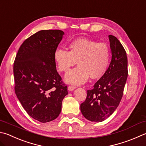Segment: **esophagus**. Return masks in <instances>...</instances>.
<instances>
[{
    "label": "esophagus",
    "instance_id": "obj_1",
    "mask_svg": "<svg viewBox=\"0 0 146 146\" xmlns=\"http://www.w3.org/2000/svg\"><path fill=\"white\" fill-rule=\"evenodd\" d=\"M76 88L75 86H68V90L69 91H73L74 89Z\"/></svg>",
    "mask_w": 146,
    "mask_h": 146
}]
</instances>
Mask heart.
<instances>
[{"label": "heart", "mask_w": 146, "mask_h": 146, "mask_svg": "<svg viewBox=\"0 0 146 146\" xmlns=\"http://www.w3.org/2000/svg\"><path fill=\"white\" fill-rule=\"evenodd\" d=\"M68 51L58 48L55 50L54 58L58 70L67 73L77 61L78 66L70 71L65 76L70 84H82L89 76L99 78L104 75L109 65L110 50L106 43L86 38H79L71 41Z\"/></svg>", "instance_id": "1"}]
</instances>
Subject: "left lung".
<instances>
[{
    "label": "left lung",
    "instance_id": "1",
    "mask_svg": "<svg viewBox=\"0 0 146 146\" xmlns=\"http://www.w3.org/2000/svg\"><path fill=\"white\" fill-rule=\"evenodd\" d=\"M112 51V60L107 71L87 91L85 102L80 110L87 119L102 122L111 115L117 108L123 95L128 78V59L126 52L116 37L108 36Z\"/></svg>",
    "mask_w": 146,
    "mask_h": 146
}]
</instances>
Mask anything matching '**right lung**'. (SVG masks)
<instances>
[{
	"label": "right lung",
	"mask_w": 146,
	"mask_h": 146,
	"mask_svg": "<svg viewBox=\"0 0 146 146\" xmlns=\"http://www.w3.org/2000/svg\"><path fill=\"white\" fill-rule=\"evenodd\" d=\"M64 34L42 30L33 34L20 46L13 64L15 94L28 114L41 123L59 116L68 94L54 58Z\"/></svg>",
	"instance_id": "right-lung-1"
}]
</instances>
